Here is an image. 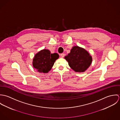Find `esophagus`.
<instances>
[{
    "mask_svg": "<svg viewBox=\"0 0 120 120\" xmlns=\"http://www.w3.org/2000/svg\"><path fill=\"white\" fill-rule=\"evenodd\" d=\"M60 57H62V58H63L64 56H65V53H61V54H60Z\"/></svg>",
    "mask_w": 120,
    "mask_h": 120,
    "instance_id": "obj_1",
    "label": "esophagus"
}]
</instances>
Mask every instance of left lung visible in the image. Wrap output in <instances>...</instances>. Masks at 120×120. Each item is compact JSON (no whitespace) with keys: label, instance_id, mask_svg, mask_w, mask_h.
<instances>
[{"label":"left lung","instance_id":"obj_1","mask_svg":"<svg viewBox=\"0 0 120 120\" xmlns=\"http://www.w3.org/2000/svg\"><path fill=\"white\" fill-rule=\"evenodd\" d=\"M69 67L75 72H83L90 66L92 58L85 49L78 46H74L70 52L65 57Z\"/></svg>","mask_w":120,"mask_h":120}]
</instances>
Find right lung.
Instances as JSON below:
<instances>
[{
    "instance_id": "1",
    "label": "right lung",
    "mask_w": 120,
    "mask_h": 120,
    "mask_svg": "<svg viewBox=\"0 0 120 120\" xmlns=\"http://www.w3.org/2000/svg\"><path fill=\"white\" fill-rule=\"evenodd\" d=\"M59 58V55L57 53H51L49 49L41 50L35 54L33 59V67L39 72L48 73Z\"/></svg>"
}]
</instances>
